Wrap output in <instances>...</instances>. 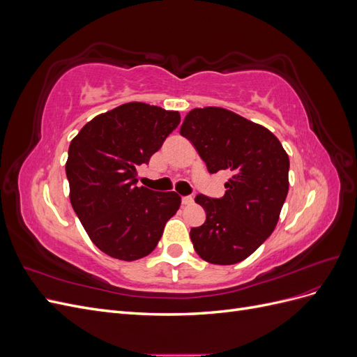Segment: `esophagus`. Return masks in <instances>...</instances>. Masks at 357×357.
<instances>
[{
    "label": "esophagus",
    "mask_w": 357,
    "mask_h": 357,
    "mask_svg": "<svg viewBox=\"0 0 357 357\" xmlns=\"http://www.w3.org/2000/svg\"><path fill=\"white\" fill-rule=\"evenodd\" d=\"M181 204L183 205H190V204H193V198L192 197H183Z\"/></svg>",
    "instance_id": "34e87169"
}]
</instances>
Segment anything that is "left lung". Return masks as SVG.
<instances>
[{
  "label": "left lung",
  "mask_w": 357,
  "mask_h": 357,
  "mask_svg": "<svg viewBox=\"0 0 357 357\" xmlns=\"http://www.w3.org/2000/svg\"><path fill=\"white\" fill-rule=\"evenodd\" d=\"M208 172L229 169L222 198L197 195L207 219L190 229L195 252L210 264L244 261L273 234L289 190V156L262 125L220 107L193 109L180 128Z\"/></svg>",
  "instance_id": "obj_1"
}]
</instances>
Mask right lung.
I'll return each mask as SVG.
<instances>
[{
    "label": "right lung",
    "instance_id": "add662e5",
    "mask_svg": "<svg viewBox=\"0 0 357 357\" xmlns=\"http://www.w3.org/2000/svg\"><path fill=\"white\" fill-rule=\"evenodd\" d=\"M178 123V112L128 102L93 117L73 138L66 165L70 201L105 255L129 262L152 253L177 213V193L138 188L137 167L149 164Z\"/></svg>",
    "mask_w": 357,
    "mask_h": 357
}]
</instances>
